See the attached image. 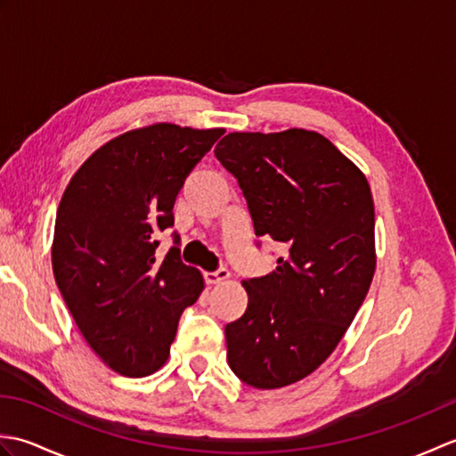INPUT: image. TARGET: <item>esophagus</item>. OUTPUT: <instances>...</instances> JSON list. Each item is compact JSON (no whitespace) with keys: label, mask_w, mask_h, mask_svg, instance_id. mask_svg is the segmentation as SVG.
I'll list each match as a JSON object with an SVG mask.
<instances>
[{"label":"esophagus","mask_w":456,"mask_h":456,"mask_svg":"<svg viewBox=\"0 0 456 456\" xmlns=\"http://www.w3.org/2000/svg\"><path fill=\"white\" fill-rule=\"evenodd\" d=\"M203 278H206V282L209 286H216V284L227 282V280L231 278V273L225 268H219V270H216V273H206V274H203Z\"/></svg>","instance_id":"34e87169"}]
</instances>
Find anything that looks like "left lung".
Segmentation results:
<instances>
[{
  "label": "left lung",
  "mask_w": 456,
  "mask_h": 456,
  "mask_svg": "<svg viewBox=\"0 0 456 456\" xmlns=\"http://www.w3.org/2000/svg\"><path fill=\"white\" fill-rule=\"evenodd\" d=\"M216 157L243 190L256 237L286 248L273 273L243 280L248 307L225 327L227 361L253 388H284L331 356L372 284V191L315 131L229 133Z\"/></svg>",
  "instance_id": "1"
}]
</instances>
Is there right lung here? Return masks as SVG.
I'll list each match as a JSON object with an SVG mask.
<instances>
[{"label":"right lung","instance_id":"obj_1","mask_svg":"<svg viewBox=\"0 0 456 456\" xmlns=\"http://www.w3.org/2000/svg\"><path fill=\"white\" fill-rule=\"evenodd\" d=\"M223 133L174 123L127 131L95 151L62 193L56 286L86 343L121 376L164 366L182 312L203 292L178 247L157 256V237L174 225L183 180Z\"/></svg>","mask_w":456,"mask_h":456}]
</instances>
